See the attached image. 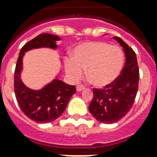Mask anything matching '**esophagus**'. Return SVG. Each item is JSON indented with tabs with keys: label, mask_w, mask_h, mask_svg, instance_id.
I'll return each instance as SVG.
<instances>
[{
	"label": "esophagus",
	"mask_w": 157,
	"mask_h": 157,
	"mask_svg": "<svg viewBox=\"0 0 157 157\" xmlns=\"http://www.w3.org/2000/svg\"><path fill=\"white\" fill-rule=\"evenodd\" d=\"M83 89H84V86L82 85H79L76 86V91H77V92H82Z\"/></svg>",
	"instance_id": "obj_1"
}]
</instances>
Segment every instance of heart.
<instances>
[{
    "instance_id": "1",
    "label": "heart",
    "mask_w": 157,
    "mask_h": 157,
    "mask_svg": "<svg viewBox=\"0 0 157 157\" xmlns=\"http://www.w3.org/2000/svg\"><path fill=\"white\" fill-rule=\"evenodd\" d=\"M123 66L121 49L102 41L83 42L75 46L72 58L65 59V71L71 81H78L86 70L89 80L98 87H104L114 82Z\"/></svg>"
}]
</instances>
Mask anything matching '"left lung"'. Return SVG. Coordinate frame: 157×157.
Wrapping results in <instances>:
<instances>
[{"label":"left lung","mask_w":157,"mask_h":157,"mask_svg":"<svg viewBox=\"0 0 157 157\" xmlns=\"http://www.w3.org/2000/svg\"><path fill=\"white\" fill-rule=\"evenodd\" d=\"M124 48L126 62L122 74L104 89H93L89 105L92 116L103 124H113L124 118L131 109L139 86V67L135 51L124 40L113 37Z\"/></svg>","instance_id":"8db88e82"}]
</instances>
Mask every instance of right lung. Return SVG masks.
<instances>
[{
	"instance_id": "right-lung-1",
	"label": "right lung",
	"mask_w": 157,
	"mask_h": 157,
	"mask_svg": "<svg viewBox=\"0 0 157 157\" xmlns=\"http://www.w3.org/2000/svg\"><path fill=\"white\" fill-rule=\"evenodd\" d=\"M60 38L55 34L42 33L28 42L20 50L14 74V91L17 101L23 113L37 123H50L65 111L70 99L75 93V86L68 85L59 79L60 71L51 82L39 90L28 87L22 82L23 57L32 49L48 48L57 49Z\"/></svg>"
}]
</instances>
